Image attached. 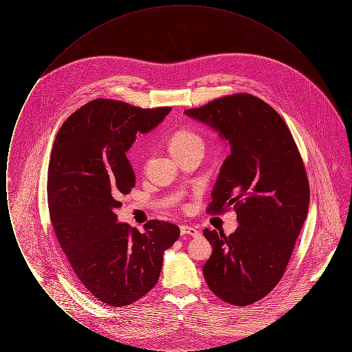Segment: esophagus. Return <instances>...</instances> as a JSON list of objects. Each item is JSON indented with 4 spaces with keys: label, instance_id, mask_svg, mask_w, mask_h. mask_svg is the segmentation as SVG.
I'll return each instance as SVG.
<instances>
[{
    "label": "esophagus",
    "instance_id": "1",
    "mask_svg": "<svg viewBox=\"0 0 352 352\" xmlns=\"http://www.w3.org/2000/svg\"><path fill=\"white\" fill-rule=\"evenodd\" d=\"M181 234H188V236H192V237H198L201 232L197 228L184 224V226H181Z\"/></svg>",
    "mask_w": 352,
    "mask_h": 352
}]
</instances>
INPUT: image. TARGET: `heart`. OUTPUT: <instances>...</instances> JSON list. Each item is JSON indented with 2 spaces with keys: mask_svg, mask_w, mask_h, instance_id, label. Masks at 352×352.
Instances as JSON below:
<instances>
[{
  "mask_svg": "<svg viewBox=\"0 0 352 352\" xmlns=\"http://www.w3.org/2000/svg\"><path fill=\"white\" fill-rule=\"evenodd\" d=\"M192 148H201L203 149V140L201 135L188 129L178 131L170 137L168 149L171 153L175 151H187Z\"/></svg>",
  "mask_w": 352,
  "mask_h": 352,
  "instance_id": "b5f03b06",
  "label": "heart"
}]
</instances>
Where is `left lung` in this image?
<instances>
[{
	"instance_id": "8db88e82",
	"label": "left lung",
	"mask_w": 352,
	"mask_h": 352,
	"mask_svg": "<svg viewBox=\"0 0 352 352\" xmlns=\"http://www.w3.org/2000/svg\"><path fill=\"white\" fill-rule=\"evenodd\" d=\"M184 113L230 146L207 212L234 206L239 223L230 236L203 231L212 245L203 276L221 301L248 306L283 278L307 217L310 187L301 154L283 118L251 94L219 98Z\"/></svg>"
}]
</instances>
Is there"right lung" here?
<instances>
[{
	"label": "right lung",
	"instance_id": "right-lung-1",
	"mask_svg": "<svg viewBox=\"0 0 352 352\" xmlns=\"http://www.w3.org/2000/svg\"><path fill=\"white\" fill-rule=\"evenodd\" d=\"M170 107L142 109L122 101H89L63 122L51 151L47 201L56 239L84 290L109 306L138 301L157 284L175 224L149 220L140 232L118 223L120 198L135 184L126 157Z\"/></svg>",
	"mask_w": 352,
	"mask_h": 352
}]
</instances>
